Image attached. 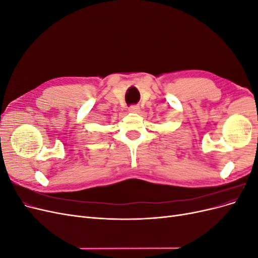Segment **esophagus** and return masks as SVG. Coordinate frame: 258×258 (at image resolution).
<instances>
[{
	"label": "esophagus",
	"mask_w": 258,
	"mask_h": 258,
	"mask_svg": "<svg viewBox=\"0 0 258 258\" xmlns=\"http://www.w3.org/2000/svg\"><path fill=\"white\" fill-rule=\"evenodd\" d=\"M129 111L131 113H139L140 112V106H138V105H131L129 107Z\"/></svg>",
	"instance_id": "obj_1"
}]
</instances>
